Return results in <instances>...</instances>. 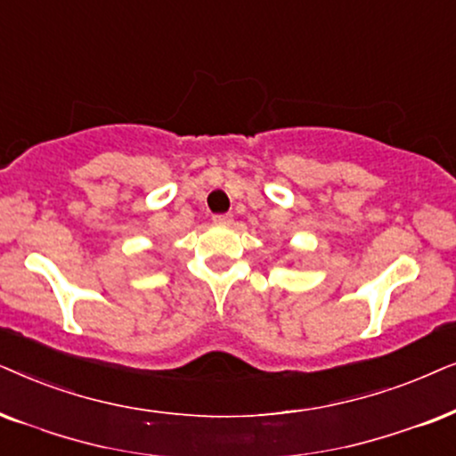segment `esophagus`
<instances>
[{
  "mask_svg": "<svg viewBox=\"0 0 456 456\" xmlns=\"http://www.w3.org/2000/svg\"><path fill=\"white\" fill-rule=\"evenodd\" d=\"M212 221H215L216 224H223L224 227V224H232L233 218H232V215H215L212 216Z\"/></svg>",
  "mask_w": 456,
  "mask_h": 456,
  "instance_id": "1",
  "label": "esophagus"
}]
</instances>
